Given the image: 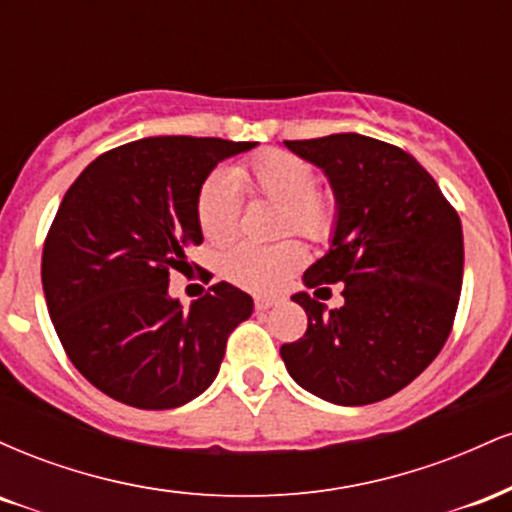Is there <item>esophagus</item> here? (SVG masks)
<instances>
[{
  "label": "esophagus",
  "instance_id": "1",
  "mask_svg": "<svg viewBox=\"0 0 512 512\" xmlns=\"http://www.w3.org/2000/svg\"><path fill=\"white\" fill-rule=\"evenodd\" d=\"M274 305H276L274 298H255V310H260V313H262V310L274 308Z\"/></svg>",
  "mask_w": 512,
  "mask_h": 512
}]
</instances>
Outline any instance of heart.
<instances>
[{
    "label": "heart",
    "mask_w": 512,
    "mask_h": 512,
    "mask_svg": "<svg viewBox=\"0 0 512 512\" xmlns=\"http://www.w3.org/2000/svg\"><path fill=\"white\" fill-rule=\"evenodd\" d=\"M238 185L252 197L279 204V233L325 243L334 236L339 221V202L332 190L315 185V168L291 151L267 149L233 170ZM197 223L204 238L214 245L228 243L238 231L240 202L231 175L214 170L199 185L195 202ZM305 250L298 240L276 245H236L223 255L221 269L228 281L248 291L267 293L279 289L301 269Z\"/></svg>",
    "instance_id": "b5f03b06"
}]
</instances>
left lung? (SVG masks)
<instances>
[{
	"instance_id": "left-lung-1",
	"label": "left lung",
	"mask_w": 512,
	"mask_h": 512,
	"mask_svg": "<svg viewBox=\"0 0 512 512\" xmlns=\"http://www.w3.org/2000/svg\"><path fill=\"white\" fill-rule=\"evenodd\" d=\"M325 170L339 202L332 245L308 289L345 281V305L327 311L293 293L308 315L298 342L281 346L303 390L342 407L392 397L443 349L462 289V223L414 156L363 134L284 142Z\"/></svg>"
}]
</instances>
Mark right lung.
Segmentation results:
<instances>
[{
	"instance_id": "right-lung-1",
	"label": "right lung",
	"mask_w": 512,
	"mask_h": 512,
	"mask_svg": "<svg viewBox=\"0 0 512 512\" xmlns=\"http://www.w3.org/2000/svg\"><path fill=\"white\" fill-rule=\"evenodd\" d=\"M255 142L146 137L105 151L64 195L43 245L57 337L93 387L137 409H173L214 383L252 298L228 281L182 310L170 272L202 243L199 185Z\"/></svg>"
}]
</instances>
